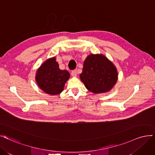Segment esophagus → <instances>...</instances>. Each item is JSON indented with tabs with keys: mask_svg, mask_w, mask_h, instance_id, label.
I'll return each mask as SVG.
<instances>
[{
	"mask_svg": "<svg viewBox=\"0 0 155 155\" xmlns=\"http://www.w3.org/2000/svg\"><path fill=\"white\" fill-rule=\"evenodd\" d=\"M71 75L73 77H76L77 76V71L76 70H74L71 72Z\"/></svg>",
	"mask_w": 155,
	"mask_h": 155,
	"instance_id": "34e87169",
	"label": "esophagus"
}]
</instances>
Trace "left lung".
Returning <instances> with one entry per match:
<instances>
[{
	"label": "left lung",
	"mask_w": 155,
	"mask_h": 155,
	"mask_svg": "<svg viewBox=\"0 0 155 155\" xmlns=\"http://www.w3.org/2000/svg\"><path fill=\"white\" fill-rule=\"evenodd\" d=\"M80 78L87 90L94 94L111 91L118 80V71L103 54H90L84 62Z\"/></svg>",
	"instance_id": "8db88e82"
}]
</instances>
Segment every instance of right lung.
Returning <instances> with one entry per match:
<instances>
[{"label":"right lung","mask_w":155,"mask_h":155,"mask_svg":"<svg viewBox=\"0 0 155 155\" xmlns=\"http://www.w3.org/2000/svg\"><path fill=\"white\" fill-rule=\"evenodd\" d=\"M70 77L66 70H61L56 57L47 59L40 66L35 74V81L40 89L44 93L56 95L61 93L66 82Z\"/></svg>","instance_id":"1"}]
</instances>
